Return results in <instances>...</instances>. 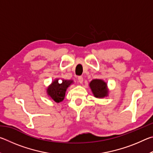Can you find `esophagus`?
<instances>
[{
	"label": "esophagus",
	"mask_w": 153,
	"mask_h": 153,
	"mask_svg": "<svg viewBox=\"0 0 153 153\" xmlns=\"http://www.w3.org/2000/svg\"><path fill=\"white\" fill-rule=\"evenodd\" d=\"M83 81H84V78H83L82 76H79L78 77V82L80 83V84H82Z\"/></svg>",
	"instance_id": "34e87169"
}]
</instances>
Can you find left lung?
Here are the masks:
<instances>
[{"label":"left lung","instance_id":"left-lung-1","mask_svg":"<svg viewBox=\"0 0 153 153\" xmlns=\"http://www.w3.org/2000/svg\"><path fill=\"white\" fill-rule=\"evenodd\" d=\"M90 87L96 98H101L108 95V89L106 82L102 79H92L90 83Z\"/></svg>","mask_w":153,"mask_h":153}]
</instances>
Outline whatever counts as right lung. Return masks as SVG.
I'll return each mask as SVG.
<instances>
[{
    "label": "right lung",
    "mask_w": 153,
    "mask_h": 153,
    "mask_svg": "<svg viewBox=\"0 0 153 153\" xmlns=\"http://www.w3.org/2000/svg\"><path fill=\"white\" fill-rule=\"evenodd\" d=\"M73 83V80L56 79L47 88L46 92L52 99L56 102H60L63 100L67 88Z\"/></svg>",
    "instance_id": "right-lung-1"
}]
</instances>
